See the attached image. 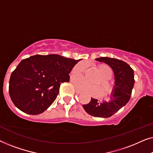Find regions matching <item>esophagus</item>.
Masks as SVG:
<instances>
[{"label": "esophagus", "instance_id": "34e87169", "mask_svg": "<svg viewBox=\"0 0 153 153\" xmlns=\"http://www.w3.org/2000/svg\"><path fill=\"white\" fill-rule=\"evenodd\" d=\"M75 92H76V93L77 94H80V93H81V91H79V90L76 88H75Z\"/></svg>", "mask_w": 153, "mask_h": 153}]
</instances>
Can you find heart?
<instances>
[{
    "instance_id": "heart-1",
    "label": "heart",
    "mask_w": 153,
    "mask_h": 153,
    "mask_svg": "<svg viewBox=\"0 0 153 153\" xmlns=\"http://www.w3.org/2000/svg\"><path fill=\"white\" fill-rule=\"evenodd\" d=\"M86 68V64L84 62H80L73 68L72 74V75H81ZM100 72L101 73L102 79L101 80V84L103 88L104 95H110L114 91L112 83L108 79L111 78L113 75V71L109 66L106 65H100L98 67ZM73 82L76 88L80 91L87 92L94 96H99L102 93V88L98 85H91L85 82V81L82 77H77L73 79Z\"/></svg>"
}]
</instances>
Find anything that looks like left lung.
I'll list each match as a JSON object with an SVG mask.
<instances>
[{
  "label": "left lung",
  "mask_w": 153,
  "mask_h": 153,
  "mask_svg": "<svg viewBox=\"0 0 153 153\" xmlns=\"http://www.w3.org/2000/svg\"><path fill=\"white\" fill-rule=\"evenodd\" d=\"M97 61L104 62L112 68L114 73V91L108 101L102 102L91 98L88 104L83 105L88 114L100 118H108L124 106L130 99L134 85V70L127 62L108 57L96 58Z\"/></svg>",
  "instance_id": "8db88e82"
}]
</instances>
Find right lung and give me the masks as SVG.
Returning a JSON list of instances; mask_svg holds the SVG:
<instances>
[{
  "mask_svg": "<svg viewBox=\"0 0 153 153\" xmlns=\"http://www.w3.org/2000/svg\"><path fill=\"white\" fill-rule=\"evenodd\" d=\"M81 60L57 54L35 55L22 60L10 79L12 102L26 114L43 113L56 99L60 84L70 80L69 74Z\"/></svg>",
  "mask_w": 153,
  "mask_h": 153,
  "instance_id": "right-lung-1",
  "label": "right lung"
}]
</instances>
